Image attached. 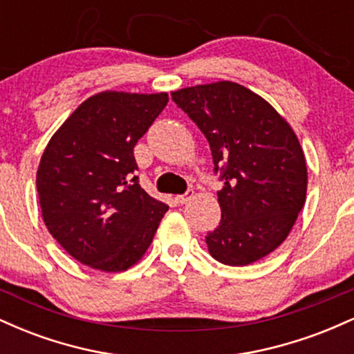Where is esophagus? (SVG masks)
<instances>
[{"instance_id":"1","label":"esophagus","mask_w":354,"mask_h":354,"mask_svg":"<svg viewBox=\"0 0 354 354\" xmlns=\"http://www.w3.org/2000/svg\"><path fill=\"white\" fill-rule=\"evenodd\" d=\"M193 196H194V191L188 189L185 194H178V196H174V203H176V205H186V203H188Z\"/></svg>"}]
</instances>
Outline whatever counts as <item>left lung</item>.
<instances>
[{
    "label": "left lung",
    "mask_w": 354,
    "mask_h": 354,
    "mask_svg": "<svg viewBox=\"0 0 354 354\" xmlns=\"http://www.w3.org/2000/svg\"><path fill=\"white\" fill-rule=\"evenodd\" d=\"M171 98L206 136L221 173V221L206 236L209 254L230 266L265 258L286 239L306 200V160L293 128L233 81L183 88Z\"/></svg>",
    "instance_id": "1"
}]
</instances>
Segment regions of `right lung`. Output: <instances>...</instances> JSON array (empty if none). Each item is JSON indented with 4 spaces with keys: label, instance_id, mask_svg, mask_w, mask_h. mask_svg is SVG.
<instances>
[{
    "label": "right lung",
    "instance_id": "add662e5",
    "mask_svg": "<svg viewBox=\"0 0 354 354\" xmlns=\"http://www.w3.org/2000/svg\"><path fill=\"white\" fill-rule=\"evenodd\" d=\"M166 103L168 93H98L71 113L44 148L36 173L44 225L83 265L124 271L151 245L168 205L133 176V149Z\"/></svg>",
    "mask_w": 354,
    "mask_h": 354
}]
</instances>
